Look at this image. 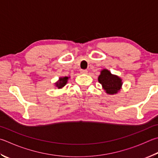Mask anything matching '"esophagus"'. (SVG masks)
<instances>
[{
    "instance_id": "34e87169",
    "label": "esophagus",
    "mask_w": 158,
    "mask_h": 158,
    "mask_svg": "<svg viewBox=\"0 0 158 158\" xmlns=\"http://www.w3.org/2000/svg\"><path fill=\"white\" fill-rule=\"evenodd\" d=\"M80 73H81V74H87L88 71L86 70H81L80 71Z\"/></svg>"
}]
</instances>
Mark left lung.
I'll return each instance as SVG.
<instances>
[{"instance_id":"left-lung-1","label":"left lung","mask_w":158,"mask_h":158,"mask_svg":"<svg viewBox=\"0 0 158 158\" xmlns=\"http://www.w3.org/2000/svg\"><path fill=\"white\" fill-rule=\"evenodd\" d=\"M98 81L102 85L106 93L108 94H116L121 90L122 79L119 76L113 74L107 69H103L98 77Z\"/></svg>"}]
</instances>
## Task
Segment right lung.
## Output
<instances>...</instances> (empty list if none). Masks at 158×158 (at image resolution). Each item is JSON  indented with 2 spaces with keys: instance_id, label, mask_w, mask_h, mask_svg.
<instances>
[{
  "instance_id": "1",
  "label": "right lung",
  "mask_w": 158,
  "mask_h": 158,
  "mask_svg": "<svg viewBox=\"0 0 158 158\" xmlns=\"http://www.w3.org/2000/svg\"><path fill=\"white\" fill-rule=\"evenodd\" d=\"M70 78V77H61L59 78V80L56 82L54 83V86L58 89H61L64 88L67 84L68 79Z\"/></svg>"
}]
</instances>
